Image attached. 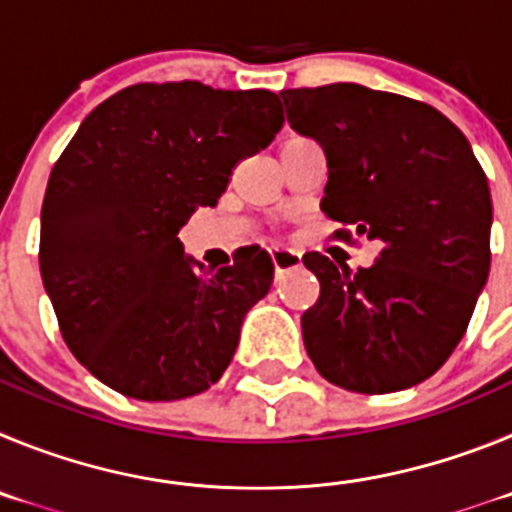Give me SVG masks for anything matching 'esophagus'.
Masks as SVG:
<instances>
[{"instance_id":"1","label":"esophagus","mask_w":512,"mask_h":512,"mask_svg":"<svg viewBox=\"0 0 512 512\" xmlns=\"http://www.w3.org/2000/svg\"><path fill=\"white\" fill-rule=\"evenodd\" d=\"M271 261L277 266V271L284 269H292V266H300L302 264V253H297L295 248H271Z\"/></svg>"}]
</instances>
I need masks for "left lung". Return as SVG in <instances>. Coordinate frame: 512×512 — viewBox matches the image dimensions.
Here are the masks:
<instances>
[{"label": "left lung", "mask_w": 512, "mask_h": 512, "mask_svg": "<svg viewBox=\"0 0 512 512\" xmlns=\"http://www.w3.org/2000/svg\"><path fill=\"white\" fill-rule=\"evenodd\" d=\"M279 97L289 125L323 146L320 210L343 225L338 238L354 229L382 243L356 274L318 251L302 256L320 282L302 315L307 356L348 392L408 390L454 354L490 274L485 171L454 122L418 99L359 84Z\"/></svg>", "instance_id": "obj_1"}]
</instances>
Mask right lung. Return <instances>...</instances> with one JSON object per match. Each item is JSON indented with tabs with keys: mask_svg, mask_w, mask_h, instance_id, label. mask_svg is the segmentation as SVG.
Listing matches in <instances>:
<instances>
[{
	"mask_svg": "<svg viewBox=\"0 0 512 512\" xmlns=\"http://www.w3.org/2000/svg\"><path fill=\"white\" fill-rule=\"evenodd\" d=\"M282 125L274 92L200 81L135 84L81 122L45 189L40 277L63 341L99 382L166 402L223 377L274 264L246 246L205 269L176 233Z\"/></svg>",
	"mask_w": 512,
	"mask_h": 512,
	"instance_id": "obj_1",
	"label": "right lung"
}]
</instances>
